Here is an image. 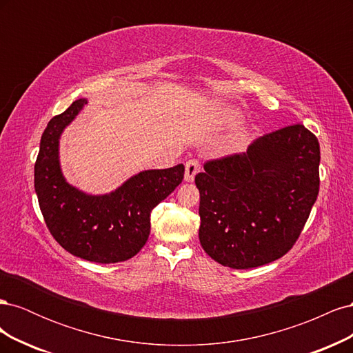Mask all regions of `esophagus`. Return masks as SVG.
Masks as SVG:
<instances>
[{"label":"esophagus","instance_id":"1","mask_svg":"<svg viewBox=\"0 0 353 353\" xmlns=\"http://www.w3.org/2000/svg\"><path fill=\"white\" fill-rule=\"evenodd\" d=\"M200 172V163L199 160L196 159H191L185 163V181L191 183V181L194 179V176Z\"/></svg>","mask_w":353,"mask_h":353}]
</instances>
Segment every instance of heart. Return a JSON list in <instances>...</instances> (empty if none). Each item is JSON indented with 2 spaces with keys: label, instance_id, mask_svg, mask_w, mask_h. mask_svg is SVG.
<instances>
[{
  "label": "heart",
  "instance_id": "obj_1",
  "mask_svg": "<svg viewBox=\"0 0 353 353\" xmlns=\"http://www.w3.org/2000/svg\"><path fill=\"white\" fill-rule=\"evenodd\" d=\"M239 117H240V114L236 110L227 109V110L222 112V121H223V123H227V125H234V123L239 121ZM240 141H241V135L239 134V135H236V137L232 138L231 147H237L240 144Z\"/></svg>",
  "mask_w": 353,
  "mask_h": 353
}]
</instances>
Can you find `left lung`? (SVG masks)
I'll return each instance as SVG.
<instances>
[{
    "label": "left lung",
    "instance_id": "8db88e82",
    "mask_svg": "<svg viewBox=\"0 0 353 353\" xmlns=\"http://www.w3.org/2000/svg\"><path fill=\"white\" fill-rule=\"evenodd\" d=\"M319 143L301 123L208 160L196 175L201 248L234 270L280 259L305 227L319 191Z\"/></svg>",
    "mask_w": 353,
    "mask_h": 353
}]
</instances>
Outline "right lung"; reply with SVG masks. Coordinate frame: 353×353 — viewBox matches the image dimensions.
Returning a JSON list of instances; mask_svg holds the SVG:
<instances>
[{"label": "right lung", "instance_id": "1", "mask_svg": "<svg viewBox=\"0 0 353 353\" xmlns=\"http://www.w3.org/2000/svg\"><path fill=\"white\" fill-rule=\"evenodd\" d=\"M85 103L73 101L41 137L35 162L39 209L51 236L73 256L97 263L123 262L144 248L152 210L181 184L184 165L144 170L105 196L81 193L60 172L59 138Z\"/></svg>", "mask_w": 353, "mask_h": 353}]
</instances>
